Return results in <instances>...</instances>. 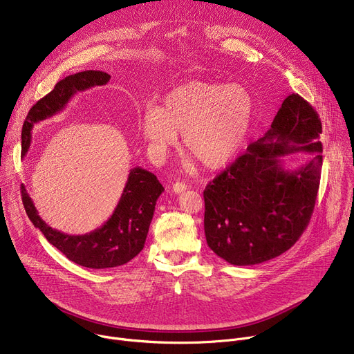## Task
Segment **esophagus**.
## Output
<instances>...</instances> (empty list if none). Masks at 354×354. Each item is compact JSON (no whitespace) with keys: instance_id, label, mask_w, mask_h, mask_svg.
<instances>
[{"instance_id":"34e87169","label":"esophagus","mask_w":354,"mask_h":354,"mask_svg":"<svg viewBox=\"0 0 354 354\" xmlns=\"http://www.w3.org/2000/svg\"><path fill=\"white\" fill-rule=\"evenodd\" d=\"M186 189H187V185H185V183H182V182H176V183H174V186H172V190H174V193H176V194L183 193Z\"/></svg>"}]
</instances>
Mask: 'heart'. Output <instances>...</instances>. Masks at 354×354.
Wrapping results in <instances>:
<instances>
[{
  "label": "heart",
  "mask_w": 354,
  "mask_h": 354,
  "mask_svg": "<svg viewBox=\"0 0 354 354\" xmlns=\"http://www.w3.org/2000/svg\"><path fill=\"white\" fill-rule=\"evenodd\" d=\"M255 102L239 84L190 81L174 88L162 108L148 105L138 120L148 153L162 158L183 133L185 151L209 169L230 164L254 122Z\"/></svg>",
  "instance_id": "heart-1"
}]
</instances>
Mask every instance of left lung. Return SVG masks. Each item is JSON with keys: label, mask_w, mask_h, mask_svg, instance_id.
I'll list each match as a JSON object with an SVG mask.
<instances>
[{"label": "left lung", "mask_w": 354, "mask_h": 354, "mask_svg": "<svg viewBox=\"0 0 354 354\" xmlns=\"http://www.w3.org/2000/svg\"><path fill=\"white\" fill-rule=\"evenodd\" d=\"M322 124L298 93L288 95L268 133L210 182L205 196V234L214 254L231 265L250 266L288 250L307 228L322 169ZM312 157L297 170L281 158Z\"/></svg>", "instance_id": "obj_1"}]
</instances>
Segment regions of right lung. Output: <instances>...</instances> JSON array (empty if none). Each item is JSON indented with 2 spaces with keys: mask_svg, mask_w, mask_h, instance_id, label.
Returning a JSON list of instances; mask_svg holds the SVG:
<instances>
[{
  "mask_svg": "<svg viewBox=\"0 0 354 354\" xmlns=\"http://www.w3.org/2000/svg\"><path fill=\"white\" fill-rule=\"evenodd\" d=\"M111 75L104 71L86 70L59 81L55 89L30 108L22 127V158L30 147L33 124L62 112L68 100L81 91L105 85ZM22 203L32 224L46 239L71 262L89 269L118 268L136 258L144 248L156 205L164 192L154 174L140 167L130 169L122 197L109 220L84 235H68L48 227L39 216L25 186L21 187Z\"/></svg>",
  "mask_w": 354,
  "mask_h": 354,
  "instance_id": "add662e5",
  "label": "right lung"
}]
</instances>
